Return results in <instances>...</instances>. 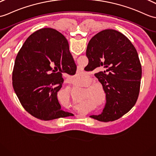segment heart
I'll return each instance as SVG.
<instances>
[{
    "instance_id": "1",
    "label": "heart",
    "mask_w": 156,
    "mask_h": 156,
    "mask_svg": "<svg viewBox=\"0 0 156 156\" xmlns=\"http://www.w3.org/2000/svg\"><path fill=\"white\" fill-rule=\"evenodd\" d=\"M88 79V74L85 72H76L75 76L72 78L73 80L76 84H80L82 82H84ZM90 99L94 103H97L98 106L102 107L105 104V96H102V93L99 90L93 89L92 93L90 94Z\"/></svg>"
}]
</instances>
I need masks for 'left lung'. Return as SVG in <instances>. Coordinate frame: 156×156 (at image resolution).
I'll return each mask as SVG.
<instances>
[{
	"mask_svg": "<svg viewBox=\"0 0 156 156\" xmlns=\"http://www.w3.org/2000/svg\"><path fill=\"white\" fill-rule=\"evenodd\" d=\"M86 56L89 70H106L95 74L106 94V106L102 114L90 117L104 122L116 120L134 106L139 96L142 66L137 50L125 35L106 29L90 40Z\"/></svg>",
	"mask_w": 156,
	"mask_h": 156,
	"instance_id": "obj_1",
	"label": "left lung"
}]
</instances>
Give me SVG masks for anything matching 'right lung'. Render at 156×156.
Wrapping results in <instances>:
<instances>
[{"label": "right lung", "instance_id": "1", "mask_svg": "<svg viewBox=\"0 0 156 156\" xmlns=\"http://www.w3.org/2000/svg\"><path fill=\"white\" fill-rule=\"evenodd\" d=\"M64 37L55 29H40L26 40L14 62V91L25 110L41 120L70 114L62 110L57 99L64 81L62 73L76 71Z\"/></svg>", "mask_w": 156, "mask_h": 156}]
</instances>
